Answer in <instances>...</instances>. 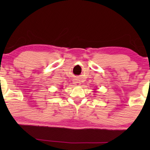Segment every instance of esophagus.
Here are the masks:
<instances>
[{"mask_svg":"<svg viewBox=\"0 0 150 150\" xmlns=\"http://www.w3.org/2000/svg\"><path fill=\"white\" fill-rule=\"evenodd\" d=\"M73 83H74V85H76V86H80V85H81V82H80V81H79V80H74Z\"/></svg>","mask_w":150,"mask_h":150,"instance_id":"obj_1","label":"esophagus"}]
</instances>
